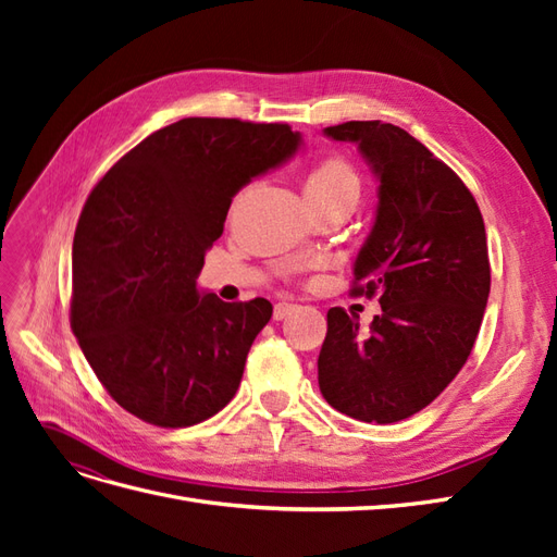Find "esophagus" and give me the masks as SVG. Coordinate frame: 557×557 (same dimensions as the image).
I'll list each match as a JSON object with an SVG mask.
<instances>
[{
  "label": "esophagus",
  "mask_w": 557,
  "mask_h": 557,
  "mask_svg": "<svg viewBox=\"0 0 557 557\" xmlns=\"http://www.w3.org/2000/svg\"><path fill=\"white\" fill-rule=\"evenodd\" d=\"M295 309H297V305H290V301H278V305L274 307V320L288 318Z\"/></svg>",
  "instance_id": "obj_1"
}]
</instances>
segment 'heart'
<instances>
[{"mask_svg": "<svg viewBox=\"0 0 557 557\" xmlns=\"http://www.w3.org/2000/svg\"><path fill=\"white\" fill-rule=\"evenodd\" d=\"M358 193V176L342 158H327L318 162L305 178V195L320 197L334 193Z\"/></svg>", "mask_w": 557, "mask_h": 557, "instance_id": "obj_1", "label": "heart"}]
</instances>
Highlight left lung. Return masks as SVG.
Returning a JSON list of instances; mask_svg holds the SVG:
<instances>
[{"label": "left lung", "mask_w": 557, "mask_h": 557, "mask_svg": "<svg viewBox=\"0 0 557 557\" xmlns=\"http://www.w3.org/2000/svg\"><path fill=\"white\" fill-rule=\"evenodd\" d=\"M323 134L356 144L379 183L352 278L381 295V313L362 334L344 309L327 311L318 385L336 411L397 423L442 395L476 342L491 295L485 225L467 185L401 127L350 121Z\"/></svg>", "instance_id": "8db88e82"}]
</instances>
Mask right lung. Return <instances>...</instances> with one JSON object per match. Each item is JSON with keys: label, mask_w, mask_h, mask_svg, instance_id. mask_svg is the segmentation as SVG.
<instances>
[{"label": "right lung", "mask_w": 557, "mask_h": 557, "mask_svg": "<svg viewBox=\"0 0 557 557\" xmlns=\"http://www.w3.org/2000/svg\"><path fill=\"white\" fill-rule=\"evenodd\" d=\"M299 148L301 134L281 123L183 117L134 146L90 193L72 248V330L125 411L188 428L237 393L272 305H227L199 293L197 276L232 197Z\"/></svg>", "instance_id": "1"}]
</instances>
